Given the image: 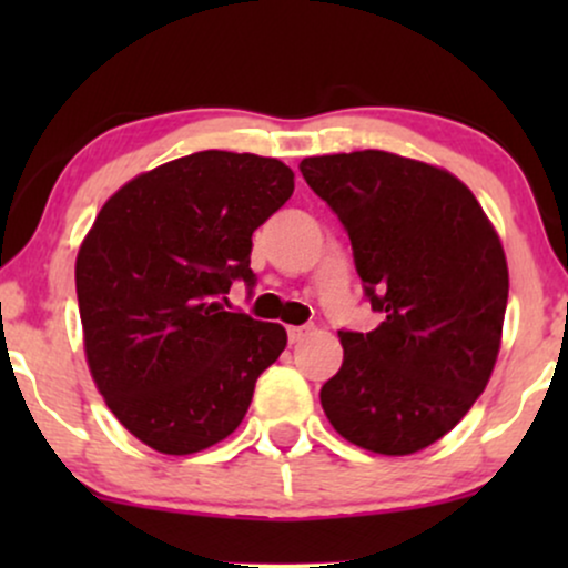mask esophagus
I'll return each instance as SVG.
<instances>
[{
  "label": "esophagus",
  "instance_id": "obj_1",
  "mask_svg": "<svg viewBox=\"0 0 568 568\" xmlns=\"http://www.w3.org/2000/svg\"><path fill=\"white\" fill-rule=\"evenodd\" d=\"M306 334H310V328H306V325H291V328H288V342L291 344H298Z\"/></svg>",
  "mask_w": 568,
  "mask_h": 568
}]
</instances>
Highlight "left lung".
I'll list each match as a JSON object with an SVG mask.
<instances>
[{
    "label": "left lung",
    "mask_w": 568,
    "mask_h": 568,
    "mask_svg": "<svg viewBox=\"0 0 568 568\" xmlns=\"http://www.w3.org/2000/svg\"><path fill=\"white\" fill-rule=\"evenodd\" d=\"M349 234L363 291L384 321L338 331L344 363L321 389L342 438L406 456L459 425L499 355L507 262L475 194L427 162L366 149L298 165Z\"/></svg>",
    "instance_id": "obj_1"
}]
</instances>
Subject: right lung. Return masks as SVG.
I'll list each match as a JSON object with an SVG mask.
<instances>
[{
	"label": "right lung",
	"mask_w": 568,
	"mask_h": 568,
	"mask_svg": "<svg viewBox=\"0 0 568 568\" xmlns=\"http://www.w3.org/2000/svg\"><path fill=\"white\" fill-rule=\"evenodd\" d=\"M293 194L275 158L207 149L135 175L106 200L77 256L84 355L98 393L141 443L184 456L243 422L288 344L283 325L230 312L251 237Z\"/></svg>",
	"instance_id": "1"
}]
</instances>
